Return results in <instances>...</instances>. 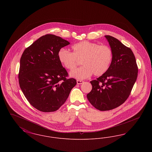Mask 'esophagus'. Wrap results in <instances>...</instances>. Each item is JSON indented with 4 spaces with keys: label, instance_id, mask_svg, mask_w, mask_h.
I'll list each match as a JSON object with an SVG mask.
<instances>
[{
    "label": "esophagus",
    "instance_id": "obj_1",
    "mask_svg": "<svg viewBox=\"0 0 152 152\" xmlns=\"http://www.w3.org/2000/svg\"><path fill=\"white\" fill-rule=\"evenodd\" d=\"M84 83V81H82V80H77V84H82L83 83Z\"/></svg>",
    "mask_w": 152,
    "mask_h": 152
}]
</instances>
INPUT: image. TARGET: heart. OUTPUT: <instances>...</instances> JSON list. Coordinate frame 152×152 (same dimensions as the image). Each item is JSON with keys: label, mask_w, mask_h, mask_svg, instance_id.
Segmentation results:
<instances>
[{"label": "heart", "mask_w": 152, "mask_h": 152, "mask_svg": "<svg viewBox=\"0 0 152 152\" xmlns=\"http://www.w3.org/2000/svg\"><path fill=\"white\" fill-rule=\"evenodd\" d=\"M73 52L65 48L58 52L60 63L69 70H73L82 60L83 66L70 72V76L77 79H85L93 73L99 76L106 72L112 63L113 52L110 47L88 41H82L72 47Z\"/></svg>", "instance_id": "heart-1"}]
</instances>
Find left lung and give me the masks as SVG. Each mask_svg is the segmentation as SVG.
Returning a JSON list of instances; mask_svg holds the SVG:
<instances>
[{
    "label": "left lung",
    "instance_id": "obj_1",
    "mask_svg": "<svg viewBox=\"0 0 152 152\" xmlns=\"http://www.w3.org/2000/svg\"><path fill=\"white\" fill-rule=\"evenodd\" d=\"M113 52V59L108 71L90 81L91 91L87 99L101 111L119 107L128 98L137 80L138 67L131 49L114 37L105 35Z\"/></svg>",
    "mask_w": 152,
    "mask_h": 152
}]
</instances>
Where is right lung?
Wrapping results in <instances>:
<instances>
[{
  "instance_id": "obj_1",
  "label": "right lung",
  "mask_w": 152,
  "mask_h": 152,
  "mask_svg": "<svg viewBox=\"0 0 152 152\" xmlns=\"http://www.w3.org/2000/svg\"><path fill=\"white\" fill-rule=\"evenodd\" d=\"M69 43L47 34L27 48L20 61L19 83L30 104L43 112L57 110L76 84L58 59V51Z\"/></svg>"
}]
</instances>
